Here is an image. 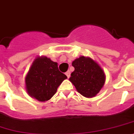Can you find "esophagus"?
<instances>
[{"label":"esophagus","mask_w":134,"mask_h":134,"mask_svg":"<svg viewBox=\"0 0 134 134\" xmlns=\"http://www.w3.org/2000/svg\"><path fill=\"white\" fill-rule=\"evenodd\" d=\"M65 74H66V76H67V77H68V78H69V77H70V74H71V73H70V71H67V72L65 73Z\"/></svg>","instance_id":"obj_1"}]
</instances>
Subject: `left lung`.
<instances>
[{"label": "left lung", "instance_id": "left-lung-1", "mask_svg": "<svg viewBox=\"0 0 134 134\" xmlns=\"http://www.w3.org/2000/svg\"><path fill=\"white\" fill-rule=\"evenodd\" d=\"M75 70L69 80L76 90L86 97H93L100 91L105 83V74L98 64L91 58L80 57L72 63Z\"/></svg>", "mask_w": 134, "mask_h": 134}]
</instances>
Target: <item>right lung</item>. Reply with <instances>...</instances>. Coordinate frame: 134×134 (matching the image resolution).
Here are the masks:
<instances>
[{
	"instance_id": "obj_1",
	"label": "right lung",
	"mask_w": 134,
	"mask_h": 134,
	"mask_svg": "<svg viewBox=\"0 0 134 134\" xmlns=\"http://www.w3.org/2000/svg\"><path fill=\"white\" fill-rule=\"evenodd\" d=\"M66 78L58 70L57 63L47 57H38L26 76V88L30 96L39 102H46L52 97Z\"/></svg>"
}]
</instances>
